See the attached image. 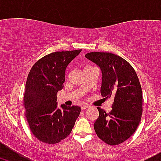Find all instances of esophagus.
<instances>
[{"label":"esophagus","instance_id":"34e87169","mask_svg":"<svg viewBox=\"0 0 161 161\" xmlns=\"http://www.w3.org/2000/svg\"><path fill=\"white\" fill-rule=\"evenodd\" d=\"M90 108V106H89V105L83 104L82 106V110H86V109H87V108Z\"/></svg>","mask_w":161,"mask_h":161}]
</instances>
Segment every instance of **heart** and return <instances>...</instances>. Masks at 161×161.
Listing matches in <instances>:
<instances>
[{
	"label": "heart",
	"mask_w": 161,
	"mask_h": 161,
	"mask_svg": "<svg viewBox=\"0 0 161 161\" xmlns=\"http://www.w3.org/2000/svg\"><path fill=\"white\" fill-rule=\"evenodd\" d=\"M86 68H88V67H86Z\"/></svg>",
	"instance_id": "obj_1"
}]
</instances>
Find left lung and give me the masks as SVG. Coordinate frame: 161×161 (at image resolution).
<instances>
[{"label":"left lung","instance_id":"8db88e82","mask_svg":"<svg viewBox=\"0 0 161 161\" xmlns=\"http://www.w3.org/2000/svg\"><path fill=\"white\" fill-rule=\"evenodd\" d=\"M85 57L101 70L100 94L114 98L110 113L97 108L94 129L107 144L118 145L130 137L140 122L142 93L138 76L127 61L114 53L91 52Z\"/></svg>","mask_w":161,"mask_h":161}]
</instances>
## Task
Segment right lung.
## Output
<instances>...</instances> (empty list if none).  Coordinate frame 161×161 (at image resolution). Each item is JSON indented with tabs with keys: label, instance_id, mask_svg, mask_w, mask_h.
<instances>
[{
	"label": "right lung",
	"instance_id": "obj_1",
	"mask_svg": "<svg viewBox=\"0 0 161 161\" xmlns=\"http://www.w3.org/2000/svg\"><path fill=\"white\" fill-rule=\"evenodd\" d=\"M82 50L54 52L34 64L24 94L26 119L37 139L55 144L71 133L81 111L78 106H58L57 93L64 87L65 70Z\"/></svg>",
	"mask_w": 161,
	"mask_h": 161
}]
</instances>
